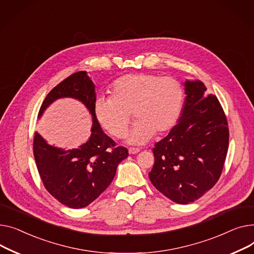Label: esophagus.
I'll return each mask as SVG.
<instances>
[{"mask_svg":"<svg viewBox=\"0 0 254 254\" xmlns=\"http://www.w3.org/2000/svg\"><path fill=\"white\" fill-rule=\"evenodd\" d=\"M128 152H129V154H130V155H134V154H137V153H139V152H140V150H139V148H134V147H129V150H128Z\"/></svg>","mask_w":254,"mask_h":254,"instance_id":"1","label":"esophagus"}]
</instances>
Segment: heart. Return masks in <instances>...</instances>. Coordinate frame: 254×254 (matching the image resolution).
<instances>
[{
	"label": "heart",
	"instance_id": "b5f03b06",
	"mask_svg": "<svg viewBox=\"0 0 254 254\" xmlns=\"http://www.w3.org/2000/svg\"><path fill=\"white\" fill-rule=\"evenodd\" d=\"M112 97L99 96L94 114L99 124L117 138H123L130 123V113L135 118L127 142L142 145L155 133L169 131L181 116L185 92L182 84L171 77L156 73H130L116 80Z\"/></svg>",
	"mask_w": 254,
	"mask_h": 254
}]
</instances>
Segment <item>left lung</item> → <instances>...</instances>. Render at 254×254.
<instances>
[{"instance_id":"1","label":"left lung","mask_w":254,"mask_h":254,"mask_svg":"<svg viewBox=\"0 0 254 254\" xmlns=\"http://www.w3.org/2000/svg\"><path fill=\"white\" fill-rule=\"evenodd\" d=\"M200 80H186L182 115L169 134L155 144L148 177L177 204L198 200L221 174L229 146V127L218 99Z\"/></svg>"}]
</instances>
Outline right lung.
Returning <instances> with one entry per match:
<instances>
[{
    "mask_svg": "<svg viewBox=\"0 0 254 254\" xmlns=\"http://www.w3.org/2000/svg\"><path fill=\"white\" fill-rule=\"evenodd\" d=\"M61 98L82 102L92 119L91 135L78 148L64 150L49 144L38 132L34 137V156L46 190L62 204L79 209L92 203L114 180L117 167L128 157V150L115 146L94 114L95 86L87 71L70 74L48 93L38 118Z\"/></svg>",
    "mask_w": 254,
    "mask_h": 254,
    "instance_id": "right-lung-1",
    "label": "right lung"
}]
</instances>
